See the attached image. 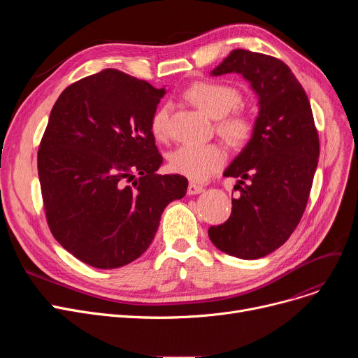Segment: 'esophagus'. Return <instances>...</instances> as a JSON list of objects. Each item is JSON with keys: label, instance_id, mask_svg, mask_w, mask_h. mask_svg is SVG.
Here are the masks:
<instances>
[{"label": "esophagus", "instance_id": "esophagus-1", "mask_svg": "<svg viewBox=\"0 0 358 358\" xmlns=\"http://www.w3.org/2000/svg\"><path fill=\"white\" fill-rule=\"evenodd\" d=\"M203 192H204L203 185H199V184H194V182H190V184H189V189H187V193H189L190 196H193V194H200V193H203Z\"/></svg>", "mask_w": 358, "mask_h": 358}]
</instances>
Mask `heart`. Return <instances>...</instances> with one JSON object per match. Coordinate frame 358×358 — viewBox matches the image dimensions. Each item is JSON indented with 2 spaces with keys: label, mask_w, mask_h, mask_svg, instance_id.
Segmentation results:
<instances>
[{
  "label": "heart",
  "mask_w": 358,
  "mask_h": 358,
  "mask_svg": "<svg viewBox=\"0 0 358 358\" xmlns=\"http://www.w3.org/2000/svg\"><path fill=\"white\" fill-rule=\"evenodd\" d=\"M185 99L206 115L219 119L217 131L232 145H245L255 131V120L242 111H233L241 103V94L222 83L200 81L184 92ZM168 107H159L150 119V131L158 141L169 136ZM227 154L216 143L182 145L169 157V168L192 181H206L223 166Z\"/></svg>",
  "instance_id": "1"
}]
</instances>
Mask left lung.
Listing matches in <instances>:
<instances>
[{
    "label": "left lung",
    "mask_w": 358,
    "mask_h": 358,
    "mask_svg": "<svg viewBox=\"0 0 358 358\" xmlns=\"http://www.w3.org/2000/svg\"><path fill=\"white\" fill-rule=\"evenodd\" d=\"M231 72L250 83L259 110L254 136L223 173L239 178V197L232 199L229 219L209 228V238L222 252L257 259L283 245L302 219L319 138L306 92L285 62L235 49L210 73Z\"/></svg>",
    "instance_id": "1"
}]
</instances>
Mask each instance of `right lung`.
<instances>
[{
  "label": "right lung",
  "instance_id": "right-lung-1",
  "mask_svg": "<svg viewBox=\"0 0 358 358\" xmlns=\"http://www.w3.org/2000/svg\"><path fill=\"white\" fill-rule=\"evenodd\" d=\"M164 94L103 69L66 87L50 111L37 154L48 224L91 267L119 268L139 258L164 209L187 193L185 177L157 174L162 157L150 119Z\"/></svg>",
  "mask_w": 358,
  "mask_h": 358
}]
</instances>
